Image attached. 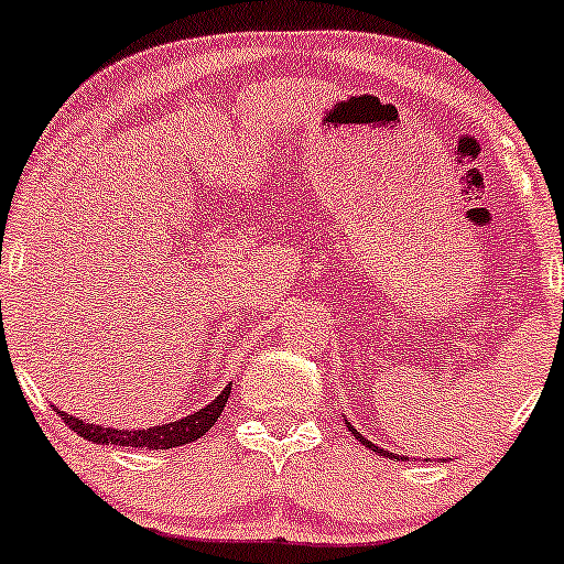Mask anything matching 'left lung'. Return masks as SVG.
<instances>
[{
    "mask_svg": "<svg viewBox=\"0 0 564 564\" xmlns=\"http://www.w3.org/2000/svg\"><path fill=\"white\" fill-rule=\"evenodd\" d=\"M347 427L352 430V433H355V438H360V444H362V446H368V449H373V452H379V454H387V457H395V454H392V452H384V449H379V446H373L371 441H366V438H362V435L357 433V430H355L352 425H349V422H347ZM395 459H398V457H395Z\"/></svg>",
    "mask_w": 564,
    "mask_h": 564,
    "instance_id": "1",
    "label": "left lung"
}]
</instances>
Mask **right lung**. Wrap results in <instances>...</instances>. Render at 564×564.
Listing matches in <instances>:
<instances>
[{
  "label": "right lung",
  "mask_w": 564,
  "mask_h": 564,
  "mask_svg": "<svg viewBox=\"0 0 564 564\" xmlns=\"http://www.w3.org/2000/svg\"><path fill=\"white\" fill-rule=\"evenodd\" d=\"M228 395H231V387L220 392L209 405H204L196 414H187L183 420L172 422V425H155L148 430H115V427H101V425H88V422L75 420V416L62 414V420L75 430L80 438L94 441V444H107V446H144V449H172V446L191 444V441H198L204 433H209V427L215 425L217 416L226 409Z\"/></svg>",
  "instance_id": "obj_1"
}]
</instances>
